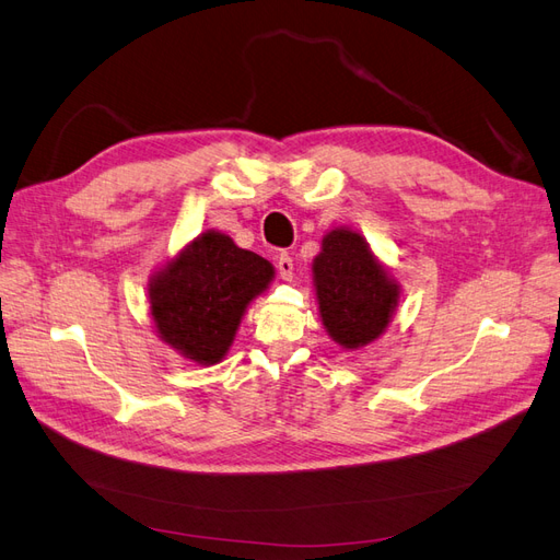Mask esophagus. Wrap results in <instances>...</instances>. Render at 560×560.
<instances>
[{
  "label": "esophagus",
  "mask_w": 560,
  "mask_h": 560,
  "mask_svg": "<svg viewBox=\"0 0 560 560\" xmlns=\"http://www.w3.org/2000/svg\"><path fill=\"white\" fill-rule=\"evenodd\" d=\"M278 273L287 282L294 278V259L290 257V254H280V257H278Z\"/></svg>",
  "instance_id": "34e87169"
}]
</instances>
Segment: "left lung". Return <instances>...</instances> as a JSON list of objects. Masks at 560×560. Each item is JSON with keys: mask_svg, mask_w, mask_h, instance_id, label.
<instances>
[{"mask_svg": "<svg viewBox=\"0 0 560 560\" xmlns=\"http://www.w3.org/2000/svg\"><path fill=\"white\" fill-rule=\"evenodd\" d=\"M313 280L322 325L338 346L362 348L385 331L397 306V284L360 233H327L313 261Z\"/></svg>", "mask_w": 560, "mask_h": 560, "instance_id": "1", "label": "left lung"}]
</instances>
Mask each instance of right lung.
Returning a JSON list of instances; mask_svg holds the SVG:
<instances>
[{"instance_id":"obj_1","label":"right lung","mask_w":560,"mask_h":560,"mask_svg":"<svg viewBox=\"0 0 560 560\" xmlns=\"http://www.w3.org/2000/svg\"><path fill=\"white\" fill-rule=\"evenodd\" d=\"M273 280V266L208 231L151 280L149 301L165 343L198 364H217L233 343L249 301Z\"/></svg>"}]
</instances>
